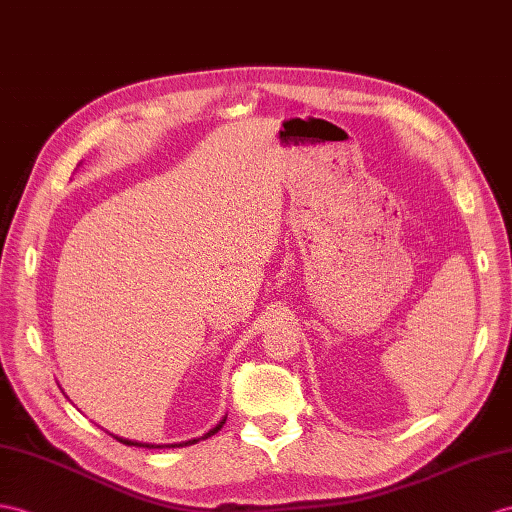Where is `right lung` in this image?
Listing matches in <instances>:
<instances>
[{
	"label": "right lung",
	"instance_id": "add662e5",
	"mask_svg": "<svg viewBox=\"0 0 512 512\" xmlns=\"http://www.w3.org/2000/svg\"><path fill=\"white\" fill-rule=\"evenodd\" d=\"M223 423H226V417H223L217 426L213 428V430H208L204 436H199V439H191V441H182V443H167V445H154V443H139V441H130V439H123V436H115V439L119 441V443H123V445H130V447H147V450H160V447H184V445H195L197 441H202V439H208V436H213V434H217L221 428H223Z\"/></svg>",
	"mask_w": 512,
	"mask_h": 512
}]
</instances>
